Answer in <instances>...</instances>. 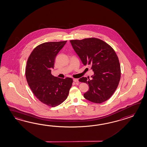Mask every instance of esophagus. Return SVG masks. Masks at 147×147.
Wrapping results in <instances>:
<instances>
[{
	"mask_svg": "<svg viewBox=\"0 0 147 147\" xmlns=\"http://www.w3.org/2000/svg\"><path fill=\"white\" fill-rule=\"evenodd\" d=\"M73 80H74V82H78V79H73Z\"/></svg>",
	"mask_w": 147,
	"mask_h": 147,
	"instance_id": "esophagus-1",
	"label": "esophagus"
}]
</instances>
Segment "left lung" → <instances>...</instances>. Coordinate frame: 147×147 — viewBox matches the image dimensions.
Instances as JSON below:
<instances>
[{"label":"left lung","mask_w":147,"mask_h":147,"mask_svg":"<svg viewBox=\"0 0 147 147\" xmlns=\"http://www.w3.org/2000/svg\"><path fill=\"white\" fill-rule=\"evenodd\" d=\"M70 42L82 63L90 65L94 72L91 80L86 77L79 79L89 87L84 97L95 103L105 102L113 95L121 78V67L115 52L105 42L97 38Z\"/></svg>","instance_id":"8db88e82"}]
</instances>
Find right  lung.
<instances>
[{"label": "right lung", "instance_id": "add662e5", "mask_svg": "<svg viewBox=\"0 0 147 147\" xmlns=\"http://www.w3.org/2000/svg\"><path fill=\"white\" fill-rule=\"evenodd\" d=\"M67 41L45 42L34 48L27 61L26 80L34 95L50 107L58 106L67 99L73 80L51 74L55 59Z\"/></svg>", "mask_w": 147, "mask_h": 147}]
</instances>
